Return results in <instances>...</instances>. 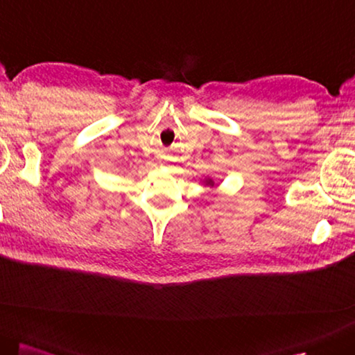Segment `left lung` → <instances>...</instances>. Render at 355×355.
<instances>
[{
  "mask_svg": "<svg viewBox=\"0 0 355 355\" xmlns=\"http://www.w3.org/2000/svg\"><path fill=\"white\" fill-rule=\"evenodd\" d=\"M203 182H205V186H208V187L215 186V181H213L211 178H205V179H203Z\"/></svg>",
  "mask_w": 355,
  "mask_h": 355,
  "instance_id": "left-lung-1",
  "label": "left lung"
}]
</instances>
